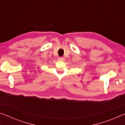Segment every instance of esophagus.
<instances>
[{
    "label": "esophagus",
    "instance_id": "esophagus-1",
    "mask_svg": "<svg viewBox=\"0 0 125 125\" xmlns=\"http://www.w3.org/2000/svg\"><path fill=\"white\" fill-rule=\"evenodd\" d=\"M58 60L59 61H64V58L62 57H60L58 58Z\"/></svg>",
    "mask_w": 125,
    "mask_h": 125
}]
</instances>
